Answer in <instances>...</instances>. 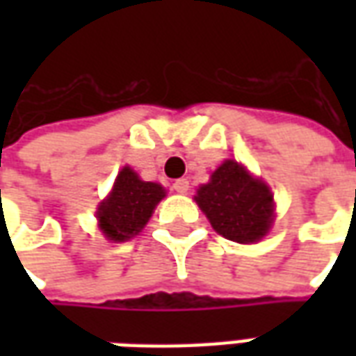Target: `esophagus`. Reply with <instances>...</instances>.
<instances>
[{
	"label": "esophagus",
	"mask_w": 356,
	"mask_h": 356,
	"mask_svg": "<svg viewBox=\"0 0 356 356\" xmlns=\"http://www.w3.org/2000/svg\"><path fill=\"white\" fill-rule=\"evenodd\" d=\"M173 191L177 194H186L188 193V181H186V179H177V181L173 183Z\"/></svg>",
	"instance_id": "34e87169"
}]
</instances>
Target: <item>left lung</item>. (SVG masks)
<instances>
[{"label":"left lung","mask_w":356,"mask_h":356,"mask_svg":"<svg viewBox=\"0 0 356 356\" xmlns=\"http://www.w3.org/2000/svg\"><path fill=\"white\" fill-rule=\"evenodd\" d=\"M196 202L221 236L252 244L261 240L273 223V194L238 162L221 163L208 185L198 188Z\"/></svg>","instance_id":"left-lung-1"}]
</instances>
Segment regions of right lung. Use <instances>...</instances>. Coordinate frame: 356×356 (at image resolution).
<instances>
[{"instance_id":"right-lung-1","label":"right lung","mask_w":356,"mask_h":356,"mask_svg":"<svg viewBox=\"0 0 356 356\" xmlns=\"http://www.w3.org/2000/svg\"><path fill=\"white\" fill-rule=\"evenodd\" d=\"M163 196L165 191L158 183L140 181L135 171L124 168L118 173L110 196L97 211L101 231L114 242L129 240L147 225Z\"/></svg>"}]
</instances>
